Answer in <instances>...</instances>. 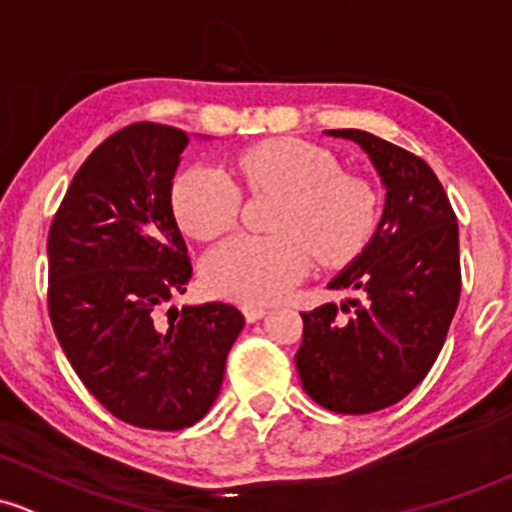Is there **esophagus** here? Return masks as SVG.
Segmentation results:
<instances>
[{
	"label": "esophagus",
	"mask_w": 512,
	"mask_h": 512,
	"mask_svg": "<svg viewBox=\"0 0 512 512\" xmlns=\"http://www.w3.org/2000/svg\"><path fill=\"white\" fill-rule=\"evenodd\" d=\"M242 314H245V319L250 321H260V319H265L267 316V309L265 306H255V304H245L242 306Z\"/></svg>",
	"instance_id": "1"
}]
</instances>
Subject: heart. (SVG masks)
Wrapping results in <instances>:
<instances>
[{"mask_svg":"<svg viewBox=\"0 0 512 512\" xmlns=\"http://www.w3.org/2000/svg\"><path fill=\"white\" fill-rule=\"evenodd\" d=\"M233 169L250 191L279 193V203L274 235H233L203 257V282L218 297L267 304L311 270L314 255L324 265H341L373 233V186L338 169L324 147L294 137L267 139L240 152ZM171 203L188 235L211 240L238 218L240 188L218 166L196 164L176 179Z\"/></svg>","mask_w":512,"mask_h":512,"instance_id":"obj_1","label":"heart"}]
</instances>
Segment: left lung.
Masks as SVG:
<instances>
[{
  "label": "left lung",
  "instance_id": "8db88e82",
  "mask_svg": "<svg viewBox=\"0 0 512 512\" xmlns=\"http://www.w3.org/2000/svg\"><path fill=\"white\" fill-rule=\"evenodd\" d=\"M363 149L385 188L373 238L328 282L358 299L351 319L324 304L301 314L294 355L306 395L341 414L395 405L424 380L444 346L461 294L459 225L437 174L405 149L363 132L326 129Z\"/></svg>",
  "mask_w": 512,
  "mask_h": 512
}]
</instances>
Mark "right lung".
I'll return each mask as SVG.
<instances>
[{"label": "right lung", "mask_w": 512, "mask_h": 512, "mask_svg": "<svg viewBox=\"0 0 512 512\" xmlns=\"http://www.w3.org/2000/svg\"><path fill=\"white\" fill-rule=\"evenodd\" d=\"M186 144V132L154 122L112 134L73 176L48 233V314L73 370L117 419L161 432L211 410L245 326L223 301L161 316L193 272L171 208Z\"/></svg>", "instance_id": "right-lung-1"}]
</instances>
